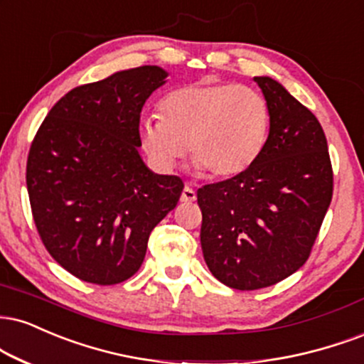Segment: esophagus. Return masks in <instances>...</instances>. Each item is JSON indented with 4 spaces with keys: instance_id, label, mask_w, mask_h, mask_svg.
I'll use <instances>...</instances> for the list:
<instances>
[{
    "instance_id": "esophagus-1",
    "label": "esophagus",
    "mask_w": 364,
    "mask_h": 364,
    "mask_svg": "<svg viewBox=\"0 0 364 364\" xmlns=\"http://www.w3.org/2000/svg\"><path fill=\"white\" fill-rule=\"evenodd\" d=\"M195 200H196L195 190L191 188V185H186L185 190H183V193H181V201L183 203H191V201H195Z\"/></svg>"
}]
</instances>
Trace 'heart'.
<instances>
[{
    "mask_svg": "<svg viewBox=\"0 0 364 364\" xmlns=\"http://www.w3.org/2000/svg\"><path fill=\"white\" fill-rule=\"evenodd\" d=\"M159 117L140 122L144 151L159 171H171L190 152L210 178L242 174L259 159L271 129L268 100L237 82H193L161 100Z\"/></svg>",
    "mask_w": 364,
    "mask_h": 364,
    "instance_id": "obj_1",
    "label": "heart"
}]
</instances>
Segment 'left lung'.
<instances>
[{
	"instance_id": "1",
	"label": "left lung",
	"mask_w": 364,
	"mask_h": 364,
	"mask_svg": "<svg viewBox=\"0 0 364 364\" xmlns=\"http://www.w3.org/2000/svg\"><path fill=\"white\" fill-rule=\"evenodd\" d=\"M254 81L271 108L264 151L242 174L196 193L205 262L235 290L271 287L305 264L334 190L327 139L314 113L278 81Z\"/></svg>"
}]
</instances>
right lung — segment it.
I'll list each match as a JSON object with an SVG mask.
<instances>
[{"label": "right lung", "instance_id": "add662e5", "mask_svg": "<svg viewBox=\"0 0 364 364\" xmlns=\"http://www.w3.org/2000/svg\"><path fill=\"white\" fill-rule=\"evenodd\" d=\"M168 73L142 65L74 87L38 127L27 190L43 246L82 282L117 284L137 273L149 235L185 185L139 154L140 112Z\"/></svg>", "mask_w": 364, "mask_h": 364}]
</instances>
